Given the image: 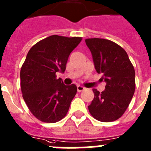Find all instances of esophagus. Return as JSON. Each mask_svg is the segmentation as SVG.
<instances>
[{
	"mask_svg": "<svg viewBox=\"0 0 151 151\" xmlns=\"http://www.w3.org/2000/svg\"><path fill=\"white\" fill-rule=\"evenodd\" d=\"M85 89V88L83 86H77V91H78V93H80V92H82V91H83Z\"/></svg>",
	"mask_w": 151,
	"mask_h": 151,
	"instance_id": "esophagus-1",
	"label": "esophagus"
}]
</instances>
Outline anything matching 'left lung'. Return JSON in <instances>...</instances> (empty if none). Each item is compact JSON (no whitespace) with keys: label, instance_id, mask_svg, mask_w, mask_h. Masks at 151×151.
Here are the masks:
<instances>
[{"label":"left lung","instance_id":"left-lung-1","mask_svg":"<svg viewBox=\"0 0 151 151\" xmlns=\"http://www.w3.org/2000/svg\"><path fill=\"white\" fill-rule=\"evenodd\" d=\"M96 72L106 85L99 93L93 89L94 99L88 106L90 114L101 122L115 121L123 116L135 92V70L122 47L110 40L87 38Z\"/></svg>","mask_w":151,"mask_h":151}]
</instances>
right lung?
Listing matches in <instances>:
<instances>
[{
    "instance_id": "obj_1",
    "label": "right lung",
    "mask_w": 151,
    "mask_h": 151,
    "mask_svg": "<svg viewBox=\"0 0 151 151\" xmlns=\"http://www.w3.org/2000/svg\"><path fill=\"white\" fill-rule=\"evenodd\" d=\"M82 38L52 35L31 48L21 68L22 96L31 113L45 123H56L66 116L77 92L65 86L56 73L65 70L70 53Z\"/></svg>"
}]
</instances>
